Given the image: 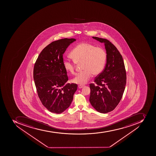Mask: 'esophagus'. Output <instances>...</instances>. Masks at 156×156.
<instances>
[{"instance_id": "34e87169", "label": "esophagus", "mask_w": 156, "mask_h": 156, "mask_svg": "<svg viewBox=\"0 0 156 156\" xmlns=\"http://www.w3.org/2000/svg\"><path fill=\"white\" fill-rule=\"evenodd\" d=\"M84 85H79V86H78V87H79V88L81 89L83 87H84Z\"/></svg>"}]
</instances>
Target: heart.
I'll list each match as a JSON object with an SVG mask.
<instances>
[{"label":"heart","instance_id":"obj_1","mask_svg":"<svg viewBox=\"0 0 156 156\" xmlns=\"http://www.w3.org/2000/svg\"><path fill=\"white\" fill-rule=\"evenodd\" d=\"M70 56L72 61L68 59L63 61L64 69L68 72L74 74L76 64L82 63L83 71L73 79L75 83L81 85L87 83L93 75L98 76L101 74L107 59V54L103 48L87 42L77 45L71 51Z\"/></svg>","mask_w":156,"mask_h":156}]
</instances>
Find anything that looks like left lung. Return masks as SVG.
<instances>
[{
    "label": "left lung",
    "instance_id": "left-lung-1",
    "mask_svg": "<svg viewBox=\"0 0 156 156\" xmlns=\"http://www.w3.org/2000/svg\"><path fill=\"white\" fill-rule=\"evenodd\" d=\"M105 44L107 59L103 71L95 78L96 84H90L89 101L99 113L112 111L122 97L126 83V73L122 55L111 42L105 38L92 37Z\"/></svg>",
    "mask_w": 156,
    "mask_h": 156
}]
</instances>
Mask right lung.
<instances>
[{"instance_id": "right-lung-1", "label": "right lung", "mask_w": 156, "mask_h": 156, "mask_svg": "<svg viewBox=\"0 0 156 156\" xmlns=\"http://www.w3.org/2000/svg\"><path fill=\"white\" fill-rule=\"evenodd\" d=\"M76 41L65 38L52 42L41 51L34 64V80L38 97L52 113L60 114L66 110L77 90L76 84H66L68 77L63 65V55Z\"/></svg>"}]
</instances>
